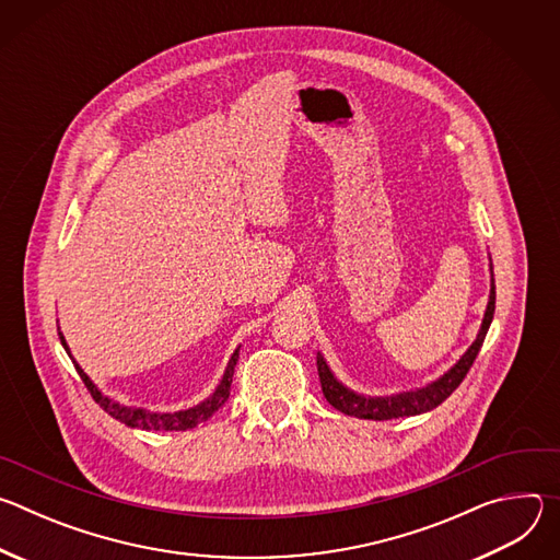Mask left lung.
<instances>
[{
	"label": "left lung",
	"mask_w": 560,
	"mask_h": 560,
	"mask_svg": "<svg viewBox=\"0 0 560 560\" xmlns=\"http://www.w3.org/2000/svg\"><path fill=\"white\" fill-rule=\"evenodd\" d=\"M494 307H497V285H494V279H492L490 303H488V310H486L481 332H478L476 341L469 346V350L460 357V361L447 374H443L439 381H434L428 387L417 389V392H406V394H396V396H387V398H370V396L354 394L335 378V374L326 365L324 357L316 354V370H318V378H322L324 396L328 398V404L335 410H339L348 417L372 419V421H389V419H398V417H415V415L434 410L467 376V372H469L471 363L476 361L478 350H481V346L486 341V335L490 330Z\"/></svg>",
	"instance_id": "obj_1"
}]
</instances>
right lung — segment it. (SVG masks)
<instances>
[{
    "instance_id": "add662e5",
    "label": "right lung",
    "mask_w": 560,
    "mask_h": 560,
    "mask_svg": "<svg viewBox=\"0 0 560 560\" xmlns=\"http://www.w3.org/2000/svg\"><path fill=\"white\" fill-rule=\"evenodd\" d=\"M59 339H61V346H63L66 352H68V346H66L61 332H59ZM68 354H70V352H68ZM70 359H72V357H70ZM236 361H238V350L232 354V359H230V363H228V368H225V374H223L219 387L214 389V394L208 398V401H203V404L197 406V408H190V410H184V412H175V415H150V412L139 410V408H124V406L110 401L108 396H104V394L97 389V385L86 376V372H84L82 368H79L74 361H72V363H74V370L79 372V376H82L84 385L89 387L91 396L95 398V404H100V408H102L104 412H108L113 419L126 423L128 428H139V430L186 432V430H192V428H197L199 423L208 421V419L228 401Z\"/></svg>"
}]
</instances>
